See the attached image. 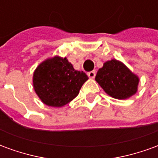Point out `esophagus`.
Instances as JSON below:
<instances>
[{"instance_id":"34e87169","label":"esophagus","mask_w":158,"mask_h":158,"mask_svg":"<svg viewBox=\"0 0 158 158\" xmlns=\"http://www.w3.org/2000/svg\"><path fill=\"white\" fill-rule=\"evenodd\" d=\"M87 75L89 76V78H90V79H94L96 76V71H90L87 73Z\"/></svg>"}]
</instances>
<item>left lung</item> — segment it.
Masks as SVG:
<instances>
[{
	"label": "left lung",
	"mask_w": 158,
	"mask_h": 158,
	"mask_svg": "<svg viewBox=\"0 0 158 158\" xmlns=\"http://www.w3.org/2000/svg\"><path fill=\"white\" fill-rule=\"evenodd\" d=\"M96 81L107 95L123 100L137 92L139 79L123 62L113 59L105 62L98 70Z\"/></svg>",
	"instance_id": "obj_1"
}]
</instances>
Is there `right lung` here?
Returning <instances> with one entry per match:
<instances>
[{
	"mask_svg": "<svg viewBox=\"0 0 158 158\" xmlns=\"http://www.w3.org/2000/svg\"><path fill=\"white\" fill-rule=\"evenodd\" d=\"M88 79L85 73L75 70L66 57L56 56L36 68L33 85L42 102L61 107L79 95V89Z\"/></svg>",
	"mask_w": 158,
	"mask_h": 158,
	"instance_id": "obj_1",
	"label": "right lung"
}]
</instances>
